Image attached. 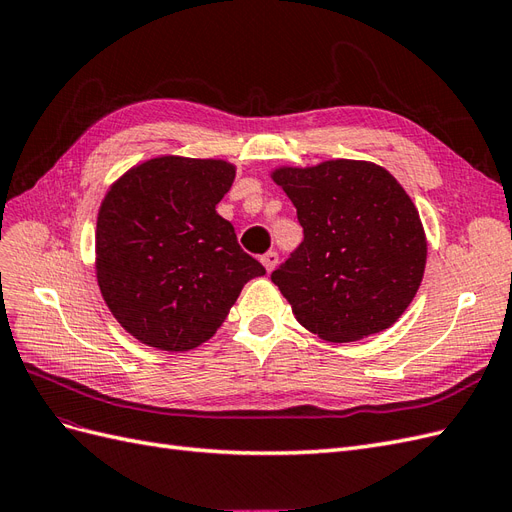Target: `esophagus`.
<instances>
[{
    "label": "esophagus",
    "mask_w": 512,
    "mask_h": 512,
    "mask_svg": "<svg viewBox=\"0 0 512 512\" xmlns=\"http://www.w3.org/2000/svg\"><path fill=\"white\" fill-rule=\"evenodd\" d=\"M277 260H280V256H277L275 252H267L265 256L260 258V262H262V265H265L267 273H271V271L277 267Z\"/></svg>",
    "instance_id": "34e87169"
}]
</instances>
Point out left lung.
<instances>
[{
	"mask_svg": "<svg viewBox=\"0 0 512 512\" xmlns=\"http://www.w3.org/2000/svg\"><path fill=\"white\" fill-rule=\"evenodd\" d=\"M297 207L303 241L271 282L307 331L344 344L393 327L423 282L427 239L412 198L363 160L271 173Z\"/></svg>",
	"mask_w": 512,
	"mask_h": 512,
	"instance_id": "8db88e82",
	"label": "left lung"
}]
</instances>
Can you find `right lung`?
Listing matches in <instances>:
<instances>
[{
	"label": "right lung",
	"instance_id": "right-lung-1",
	"mask_svg": "<svg viewBox=\"0 0 512 512\" xmlns=\"http://www.w3.org/2000/svg\"><path fill=\"white\" fill-rule=\"evenodd\" d=\"M235 181L226 160L160 156L108 188L96 228V277L138 342L185 352L222 327L241 288L265 267L215 211Z\"/></svg>",
	"mask_w": 512,
	"mask_h": 512
}]
</instances>
